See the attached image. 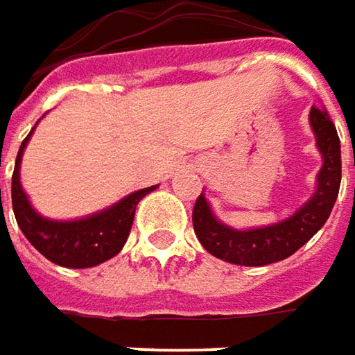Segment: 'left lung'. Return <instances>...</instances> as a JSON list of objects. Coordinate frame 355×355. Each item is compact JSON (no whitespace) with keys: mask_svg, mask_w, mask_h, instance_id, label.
Returning a JSON list of instances; mask_svg holds the SVG:
<instances>
[{"mask_svg":"<svg viewBox=\"0 0 355 355\" xmlns=\"http://www.w3.org/2000/svg\"><path fill=\"white\" fill-rule=\"evenodd\" d=\"M309 126L322 155V168L315 177V191L302 207L279 223L253 229H233L215 217L205 193L193 209V227L200 245L217 259L261 267L287 259L311 239L329 217L342 182L340 136L323 106H311Z\"/></svg>","mask_w":355,"mask_h":355,"instance_id":"8db88e82","label":"left lung"}]
</instances>
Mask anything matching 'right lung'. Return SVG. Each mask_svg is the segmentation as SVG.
Masks as SVG:
<instances>
[{
  "label": "right lung",
  "mask_w": 355,
  "mask_h": 355,
  "mask_svg": "<svg viewBox=\"0 0 355 355\" xmlns=\"http://www.w3.org/2000/svg\"><path fill=\"white\" fill-rule=\"evenodd\" d=\"M33 130L35 126L19 146L13 177H11V205H13L15 220L21 233L46 259L62 267L86 269V267H94L104 261L112 259L120 253V249L124 247V243L130 235L136 205L140 202V198L153 193L157 184L135 191L128 197L120 198L114 205L82 219H48L33 209L19 180L21 157Z\"/></svg>",
  "instance_id": "obj_1"
}]
</instances>
